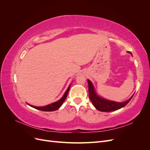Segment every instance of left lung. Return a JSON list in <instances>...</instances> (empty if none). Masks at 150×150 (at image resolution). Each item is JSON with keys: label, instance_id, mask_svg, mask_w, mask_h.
<instances>
[{"label": "left lung", "instance_id": "8db88e82", "mask_svg": "<svg viewBox=\"0 0 150 150\" xmlns=\"http://www.w3.org/2000/svg\"><path fill=\"white\" fill-rule=\"evenodd\" d=\"M128 53L132 55L131 52L128 51ZM88 89H89V97L90 100L91 101L94 106L98 110L103 112H110L119 110V109L125 106L128 104L131 99H132L133 95L131 96L128 100L122 103H117L112 101L106 100V99L98 96L95 93L93 86L91 82L89 80H88Z\"/></svg>", "mask_w": 150, "mask_h": 150}]
</instances>
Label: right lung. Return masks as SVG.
<instances>
[{
    "label": "right lung",
    "mask_w": 150,
    "mask_h": 150,
    "mask_svg": "<svg viewBox=\"0 0 150 150\" xmlns=\"http://www.w3.org/2000/svg\"><path fill=\"white\" fill-rule=\"evenodd\" d=\"M70 86H71V84L69 85V88H68L66 90V91L65 92L64 96H62V98L60 99V100H59L57 102H55V103H54L50 104H49V105L45 106H42V107L34 106L30 105V104H29V106H30L31 107H33V108H34L35 109H37V110H40V111H56V110H58V109L61 106L62 103H64V101L66 100V99L67 96L68 92H69V90L70 89Z\"/></svg>",
    "instance_id": "1"
}]
</instances>
